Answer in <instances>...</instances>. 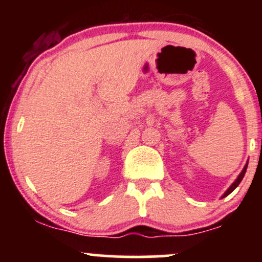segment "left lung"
<instances>
[{
  "label": "left lung",
  "instance_id": "left-lung-1",
  "mask_svg": "<svg viewBox=\"0 0 262 262\" xmlns=\"http://www.w3.org/2000/svg\"><path fill=\"white\" fill-rule=\"evenodd\" d=\"M246 169H248V165H245V167H244V169H243V171H242V173H240V175H239V176H237V179L235 180V182H234V183H233V185H231V186H230V187H229V188H228V191H227V192H225V193L223 194V197H227V196H228V194H230V193H231V192H233V191H234V189H235V188L237 187V185H239V183H240V182H242L243 177H244V175H245V172H246Z\"/></svg>",
  "mask_w": 262,
  "mask_h": 262
}]
</instances>
